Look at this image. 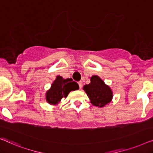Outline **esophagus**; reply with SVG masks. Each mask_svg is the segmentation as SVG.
Masks as SVG:
<instances>
[{
  "mask_svg": "<svg viewBox=\"0 0 153 153\" xmlns=\"http://www.w3.org/2000/svg\"><path fill=\"white\" fill-rule=\"evenodd\" d=\"M78 84H79V88H81V87H82V85H83L82 81H79Z\"/></svg>",
  "mask_w": 153,
  "mask_h": 153,
  "instance_id": "34e87169",
  "label": "esophagus"
}]
</instances>
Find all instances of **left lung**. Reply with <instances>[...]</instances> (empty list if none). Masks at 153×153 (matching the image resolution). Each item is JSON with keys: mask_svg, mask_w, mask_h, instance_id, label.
<instances>
[{"mask_svg": "<svg viewBox=\"0 0 153 153\" xmlns=\"http://www.w3.org/2000/svg\"><path fill=\"white\" fill-rule=\"evenodd\" d=\"M83 88L91 100V103L95 106L104 107L112 100L111 89L97 75L92 76L91 83L85 85Z\"/></svg>", "mask_w": 153, "mask_h": 153, "instance_id": "8db88e82", "label": "left lung"}]
</instances>
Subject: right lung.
<instances>
[{
	"label": "right lung",
	"mask_w": 153,
	"mask_h": 153,
	"mask_svg": "<svg viewBox=\"0 0 153 153\" xmlns=\"http://www.w3.org/2000/svg\"><path fill=\"white\" fill-rule=\"evenodd\" d=\"M79 88L78 83L73 81L72 79H64L62 76H57L51 84V88L46 93V100L51 105H56L62 98L68 97L70 91Z\"/></svg>",
	"instance_id": "right-lung-1"
}]
</instances>
